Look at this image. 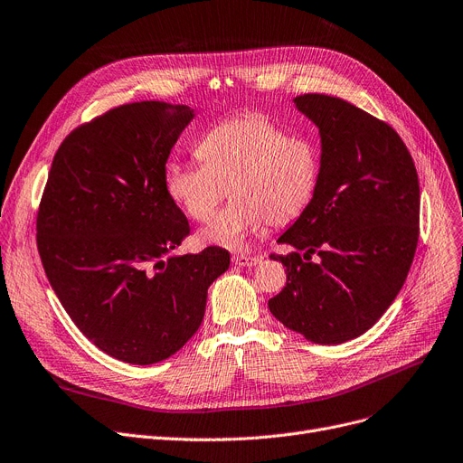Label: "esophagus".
I'll return each instance as SVG.
<instances>
[{"label": "esophagus", "mask_w": 463, "mask_h": 463, "mask_svg": "<svg viewBox=\"0 0 463 463\" xmlns=\"http://www.w3.org/2000/svg\"><path fill=\"white\" fill-rule=\"evenodd\" d=\"M232 262H234L236 266H246V269H251V266H257V264L260 262V257L240 253V255H234V257H232Z\"/></svg>", "instance_id": "1"}]
</instances>
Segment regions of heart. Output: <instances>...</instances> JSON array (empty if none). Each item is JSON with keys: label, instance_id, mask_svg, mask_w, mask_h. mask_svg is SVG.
<instances>
[{"label": "heart", "instance_id": "obj_1", "mask_svg": "<svg viewBox=\"0 0 463 463\" xmlns=\"http://www.w3.org/2000/svg\"><path fill=\"white\" fill-rule=\"evenodd\" d=\"M203 161H170L165 191L193 222L213 215L231 187L232 203L199 232V241L241 250L266 225H285L311 203L319 184V152L288 137L260 114L212 128L199 142Z\"/></svg>", "mask_w": 463, "mask_h": 463}]
</instances>
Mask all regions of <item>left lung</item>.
<instances>
[{
    "mask_svg": "<svg viewBox=\"0 0 463 463\" xmlns=\"http://www.w3.org/2000/svg\"><path fill=\"white\" fill-rule=\"evenodd\" d=\"M295 105L319 128L321 173L307 208L278 238L295 251L270 255L287 266V285L269 307L309 342L337 345L370 330L405 283L419 241V176L384 121L323 93Z\"/></svg>",
    "mask_w": 463,
    "mask_h": 463,
    "instance_id": "left-lung-1",
    "label": "left lung"
}]
</instances>
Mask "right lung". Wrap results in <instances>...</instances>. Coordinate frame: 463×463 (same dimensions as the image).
I'll use <instances>...</instances> for the list:
<instances>
[{
    "label": "right lung",
    "instance_id": "obj_1",
    "mask_svg": "<svg viewBox=\"0 0 463 463\" xmlns=\"http://www.w3.org/2000/svg\"><path fill=\"white\" fill-rule=\"evenodd\" d=\"M194 118L185 105H121L72 131L54 156L37 248L79 330L128 364L161 362L199 330L229 251L173 255L189 234L165 191V165Z\"/></svg>",
    "mask_w": 463,
    "mask_h": 463
}]
</instances>
